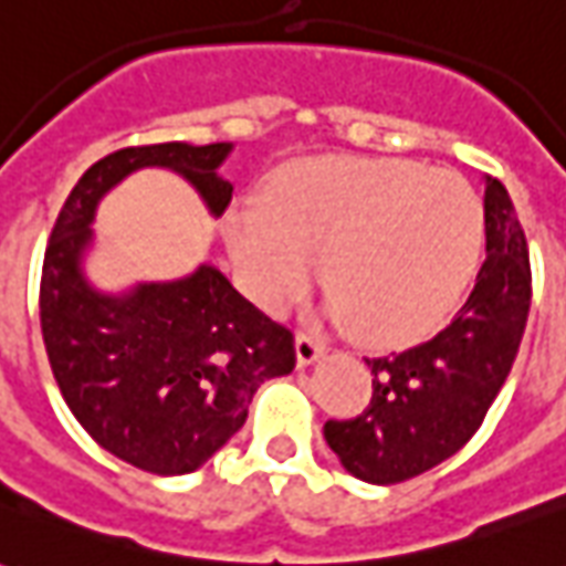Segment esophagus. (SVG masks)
<instances>
[{
	"mask_svg": "<svg viewBox=\"0 0 566 566\" xmlns=\"http://www.w3.org/2000/svg\"><path fill=\"white\" fill-rule=\"evenodd\" d=\"M324 352H327V345L321 343L315 333H296V360L300 364H315Z\"/></svg>",
	"mask_w": 566,
	"mask_h": 566,
	"instance_id": "obj_1",
	"label": "esophagus"
}]
</instances>
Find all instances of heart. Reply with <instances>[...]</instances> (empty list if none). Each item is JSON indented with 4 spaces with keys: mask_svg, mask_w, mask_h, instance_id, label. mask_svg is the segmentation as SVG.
Segmentation results:
<instances>
[{
    "mask_svg": "<svg viewBox=\"0 0 566 566\" xmlns=\"http://www.w3.org/2000/svg\"><path fill=\"white\" fill-rule=\"evenodd\" d=\"M473 187L421 163L324 157L291 166L263 211L230 218V248L263 306L306 291L312 263L360 343L403 345L461 303L482 251Z\"/></svg>",
    "mask_w": 566,
    "mask_h": 566,
    "instance_id": "obj_1",
    "label": "heart"
}]
</instances>
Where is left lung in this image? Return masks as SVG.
Returning a JSON list of instances; mask_svg holds the SVG:
<instances>
[{
    "label": "left lung",
    "instance_id": "left-lung-1",
    "mask_svg": "<svg viewBox=\"0 0 566 566\" xmlns=\"http://www.w3.org/2000/svg\"><path fill=\"white\" fill-rule=\"evenodd\" d=\"M527 308V239L506 187L485 178V260L458 318L400 355L367 357L369 406L324 424L345 470L373 485H397L461 451L510 376Z\"/></svg>",
    "mask_w": 566,
    "mask_h": 566
}]
</instances>
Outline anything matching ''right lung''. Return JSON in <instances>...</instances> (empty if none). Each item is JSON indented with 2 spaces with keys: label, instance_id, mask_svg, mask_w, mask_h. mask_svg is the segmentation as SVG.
Wrapping results in <instances>:
<instances>
[{
  "label": "right lung",
  "instance_id": "1",
  "mask_svg": "<svg viewBox=\"0 0 566 566\" xmlns=\"http://www.w3.org/2000/svg\"><path fill=\"white\" fill-rule=\"evenodd\" d=\"M230 145H133L96 160L56 214L39 287L42 336L63 400L105 451L145 473H193L239 427L260 385L296 364L294 333L263 315L214 266L124 296L81 275L93 211L142 166L185 175L223 214L233 185L218 175Z\"/></svg>",
  "mask_w": 566,
  "mask_h": 566
}]
</instances>
